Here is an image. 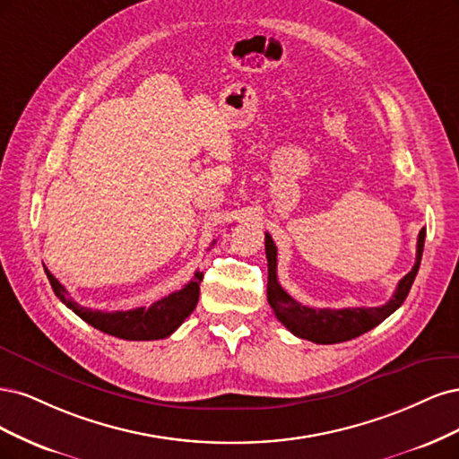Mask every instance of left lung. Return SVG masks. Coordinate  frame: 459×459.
I'll list each match as a JSON object with an SVG mask.
<instances>
[{
  "instance_id": "8db88e82",
  "label": "left lung",
  "mask_w": 459,
  "mask_h": 459,
  "mask_svg": "<svg viewBox=\"0 0 459 459\" xmlns=\"http://www.w3.org/2000/svg\"><path fill=\"white\" fill-rule=\"evenodd\" d=\"M423 244H425V229H421L418 236L416 263H413L411 271L401 280V282H398L393 298L385 305L352 307V308H313L295 301L291 295H288L286 290L278 284L276 246L271 238V234L267 232L264 234V249H267V261H269V282H267L269 305L273 307L276 318L282 322L293 335L308 339V342L313 343H322V345L349 342V339H354L376 328L377 324H381L404 303L413 280H416V274L420 271Z\"/></svg>"
}]
</instances>
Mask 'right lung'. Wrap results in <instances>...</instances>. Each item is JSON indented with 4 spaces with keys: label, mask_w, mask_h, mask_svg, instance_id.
I'll return each mask as SVG.
<instances>
[{
    "label": "right lung",
    "mask_w": 459,
    "mask_h": 459,
    "mask_svg": "<svg viewBox=\"0 0 459 459\" xmlns=\"http://www.w3.org/2000/svg\"><path fill=\"white\" fill-rule=\"evenodd\" d=\"M46 274L56 298L68 308H72L82 320L91 324L93 328L100 332L120 339H127V342H152V339H164L171 335L181 326L192 310L196 308L200 282L204 278V273L196 271L195 278H192L183 290L169 293L168 298L158 299L151 307H137L131 310H114V313H107V310H91L78 305L70 298L66 288L58 282L48 269Z\"/></svg>",
    "instance_id": "right-lung-1"
}]
</instances>
